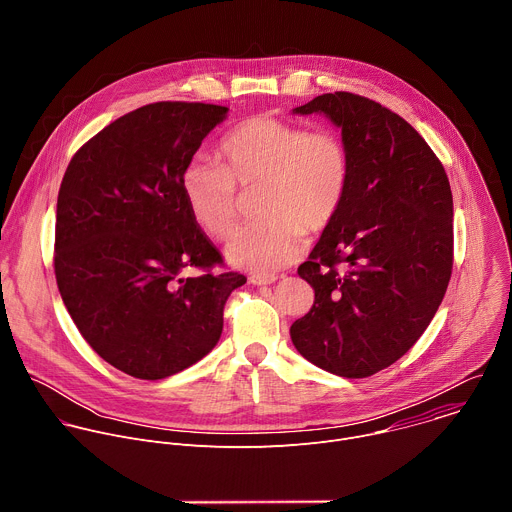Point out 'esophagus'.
I'll return each instance as SVG.
<instances>
[{
  "mask_svg": "<svg viewBox=\"0 0 512 512\" xmlns=\"http://www.w3.org/2000/svg\"><path fill=\"white\" fill-rule=\"evenodd\" d=\"M249 281H251L253 285H271V283L277 281V277H275V275H259V273H253V275L249 277Z\"/></svg>",
  "mask_w": 512,
  "mask_h": 512,
  "instance_id": "1",
  "label": "esophagus"
}]
</instances>
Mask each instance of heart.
<instances>
[{"instance_id":"1","label":"heart","mask_w":512,"mask_h":512,"mask_svg":"<svg viewBox=\"0 0 512 512\" xmlns=\"http://www.w3.org/2000/svg\"><path fill=\"white\" fill-rule=\"evenodd\" d=\"M225 166L192 158L180 188L196 225L214 239H227L239 218V190L259 188L257 223L229 241L231 265L273 273L296 261L308 233H322L348 196L352 164L344 141L332 131L257 115L239 123L221 143Z\"/></svg>"}]
</instances>
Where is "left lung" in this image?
<instances>
[{
	"mask_svg": "<svg viewBox=\"0 0 512 512\" xmlns=\"http://www.w3.org/2000/svg\"><path fill=\"white\" fill-rule=\"evenodd\" d=\"M291 113L336 125L352 164L340 214L298 267L314 306L291 324V342L332 375L371 377L419 340L444 300L454 259L450 182L425 139L371 99L326 93Z\"/></svg>",
	"mask_w": 512,
	"mask_h": 512,
	"instance_id": "obj_1",
	"label": "left lung"
}]
</instances>
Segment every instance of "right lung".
I'll use <instances>...</instances> for the list:
<instances>
[{"instance_id": "add662e5", "label": "right lung", "mask_w": 512, "mask_h": 512, "mask_svg": "<svg viewBox=\"0 0 512 512\" xmlns=\"http://www.w3.org/2000/svg\"><path fill=\"white\" fill-rule=\"evenodd\" d=\"M227 113L182 101L139 107L89 139L64 172L58 291L91 348L135 379H166L204 358L221 338L231 291L247 281L210 271L223 257L180 188L184 166Z\"/></svg>"}]
</instances>
